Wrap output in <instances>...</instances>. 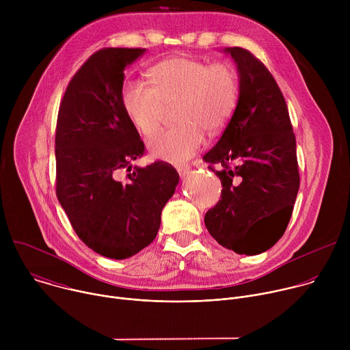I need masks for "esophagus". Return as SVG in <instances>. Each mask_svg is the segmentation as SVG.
<instances>
[{"label": "esophagus", "mask_w": 350, "mask_h": 350, "mask_svg": "<svg viewBox=\"0 0 350 350\" xmlns=\"http://www.w3.org/2000/svg\"><path fill=\"white\" fill-rule=\"evenodd\" d=\"M177 172H178V174H180V177H187L188 174H189V172H191V166H188V165H180V166H177Z\"/></svg>", "instance_id": "obj_1"}]
</instances>
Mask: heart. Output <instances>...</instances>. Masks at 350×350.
I'll return each instance as SVG.
<instances>
[{
	"label": "heart",
	"mask_w": 350,
	"mask_h": 350,
	"mask_svg": "<svg viewBox=\"0 0 350 350\" xmlns=\"http://www.w3.org/2000/svg\"><path fill=\"white\" fill-rule=\"evenodd\" d=\"M152 85L129 80L122 104L139 133L149 137L161 126L166 107L177 104L178 124L159 131L148 142L157 159L180 163L192 158L205 142V130L221 131L238 105L239 80L226 62L211 64L191 57H172L149 70Z\"/></svg>",
	"instance_id": "obj_1"
}]
</instances>
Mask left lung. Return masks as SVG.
Masks as SVG:
<instances>
[{"mask_svg":"<svg viewBox=\"0 0 350 350\" xmlns=\"http://www.w3.org/2000/svg\"><path fill=\"white\" fill-rule=\"evenodd\" d=\"M237 65L238 105L204 157L220 178L217 205L205 215L209 234L239 255H259L285 232L299 191L296 139L284 95L247 49L224 48Z\"/></svg>","mask_w":350,"mask_h":350,"instance_id":"obj_1","label":"left lung"}]
</instances>
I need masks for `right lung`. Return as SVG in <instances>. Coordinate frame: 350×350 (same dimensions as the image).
<instances>
[{
  "label": "right lung",
  "instance_id": "obj_1",
  "mask_svg": "<svg viewBox=\"0 0 350 350\" xmlns=\"http://www.w3.org/2000/svg\"><path fill=\"white\" fill-rule=\"evenodd\" d=\"M145 48H104L70 80L55 133L57 196L79 238L101 256L127 259L151 243L178 184L165 162L123 169L144 142L122 104L124 69Z\"/></svg>",
  "mask_w": 350,
  "mask_h": 350
}]
</instances>
